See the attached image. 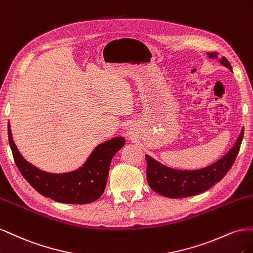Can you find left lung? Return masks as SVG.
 <instances>
[{
	"mask_svg": "<svg viewBox=\"0 0 253 253\" xmlns=\"http://www.w3.org/2000/svg\"><path fill=\"white\" fill-rule=\"evenodd\" d=\"M218 55L216 52L208 53L209 58H218L222 66L232 71L230 62L225 57L219 58ZM243 136L244 128L233 147L225 156L215 163L200 169L182 170L170 169L146 155L148 185L156 193L169 198H184L206 192L215 183L219 182L232 167L240 151Z\"/></svg>",
	"mask_w": 253,
	"mask_h": 253,
	"instance_id": "left-lung-1",
	"label": "left lung"
}]
</instances>
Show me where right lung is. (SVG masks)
<instances>
[{
	"mask_svg": "<svg viewBox=\"0 0 253 253\" xmlns=\"http://www.w3.org/2000/svg\"><path fill=\"white\" fill-rule=\"evenodd\" d=\"M8 140L13 160L26 181L44 197L73 205L90 204L102 196L112 158L125 144L123 136L113 138L96 146L82 168L63 174H50L34 167L20 154L9 124Z\"/></svg>",
	"mask_w": 253,
	"mask_h": 253,
	"instance_id": "add662e5",
	"label": "right lung"
}]
</instances>
